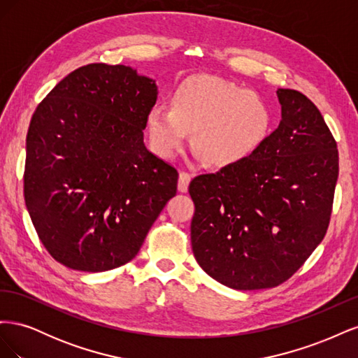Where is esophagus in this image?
I'll return each instance as SVG.
<instances>
[{
	"label": "esophagus",
	"mask_w": 358,
	"mask_h": 358,
	"mask_svg": "<svg viewBox=\"0 0 358 358\" xmlns=\"http://www.w3.org/2000/svg\"><path fill=\"white\" fill-rule=\"evenodd\" d=\"M191 182V175L187 171H180L179 175V183H178V189L180 192H187L188 191V185Z\"/></svg>",
	"instance_id": "obj_1"
}]
</instances>
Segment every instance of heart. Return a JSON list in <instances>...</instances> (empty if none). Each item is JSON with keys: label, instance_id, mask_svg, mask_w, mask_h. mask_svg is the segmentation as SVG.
Returning a JSON list of instances; mask_svg holds the SVG:
<instances>
[{"label": "heart", "instance_id": "obj_1", "mask_svg": "<svg viewBox=\"0 0 358 358\" xmlns=\"http://www.w3.org/2000/svg\"><path fill=\"white\" fill-rule=\"evenodd\" d=\"M273 112L262 95L210 74L183 79L171 107L157 104L146 115L149 142L157 154L178 155L189 133L200 157L213 167L239 166L258 154L273 131Z\"/></svg>", "mask_w": 358, "mask_h": 358}]
</instances>
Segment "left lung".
<instances>
[{
  "label": "left lung",
  "mask_w": 358,
  "mask_h": 358,
  "mask_svg": "<svg viewBox=\"0 0 358 358\" xmlns=\"http://www.w3.org/2000/svg\"><path fill=\"white\" fill-rule=\"evenodd\" d=\"M282 121L258 154L194 178L191 245L206 273L233 289L272 288L294 275L326 236L338 145L321 112L276 91Z\"/></svg>",
  "instance_id": "obj_1"
}]
</instances>
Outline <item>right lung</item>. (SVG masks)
Here are the masks:
<instances>
[{"label":"right lung","mask_w":358,"mask_h":358,"mask_svg":"<svg viewBox=\"0 0 358 358\" xmlns=\"http://www.w3.org/2000/svg\"><path fill=\"white\" fill-rule=\"evenodd\" d=\"M157 83L128 66L90 64L31 117L25 204L41 243L69 268L106 272L137 255L176 196L178 170L143 142Z\"/></svg>","instance_id":"add662e5"}]
</instances>
